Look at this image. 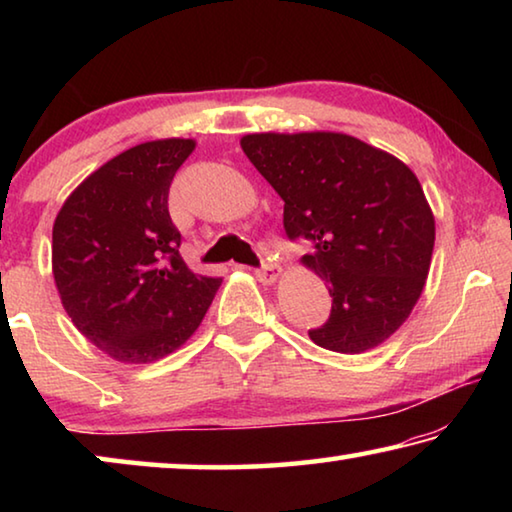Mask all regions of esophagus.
I'll return each instance as SVG.
<instances>
[{
    "instance_id": "esophagus-1",
    "label": "esophagus",
    "mask_w": 512,
    "mask_h": 512,
    "mask_svg": "<svg viewBox=\"0 0 512 512\" xmlns=\"http://www.w3.org/2000/svg\"><path fill=\"white\" fill-rule=\"evenodd\" d=\"M255 275L259 282L264 284H271L277 280V275H280V266L273 264V262H264L259 268H255Z\"/></svg>"
}]
</instances>
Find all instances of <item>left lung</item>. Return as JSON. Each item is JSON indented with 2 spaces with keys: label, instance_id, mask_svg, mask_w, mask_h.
Returning a JSON list of instances; mask_svg holds the SVG:
<instances>
[{
  "label": "left lung",
  "instance_id": "8db88e82",
  "mask_svg": "<svg viewBox=\"0 0 512 512\" xmlns=\"http://www.w3.org/2000/svg\"><path fill=\"white\" fill-rule=\"evenodd\" d=\"M241 149L284 201V230L327 282L332 311L309 329L341 354L377 348L409 318L429 275L436 223L415 173L343 133H255Z\"/></svg>",
  "mask_w": 512,
  "mask_h": 512
}]
</instances>
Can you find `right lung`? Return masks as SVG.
Segmentation results:
<instances>
[{
	"label": "right lung",
	"mask_w": 512,
	"mask_h": 512,
	"mask_svg": "<svg viewBox=\"0 0 512 512\" xmlns=\"http://www.w3.org/2000/svg\"><path fill=\"white\" fill-rule=\"evenodd\" d=\"M194 140L137 144L74 189L54 223L51 266L79 332L112 359L151 363L178 350L221 277L189 271L169 187Z\"/></svg>",
	"instance_id": "1"
}]
</instances>
